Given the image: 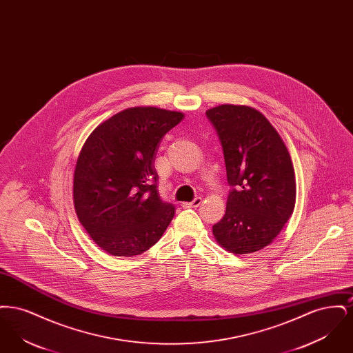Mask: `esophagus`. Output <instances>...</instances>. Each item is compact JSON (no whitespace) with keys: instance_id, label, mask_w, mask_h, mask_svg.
<instances>
[{"instance_id":"1","label":"esophagus","mask_w":353,"mask_h":353,"mask_svg":"<svg viewBox=\"0 0 353 353\" xmlns=\"http://www.w3.org/2000/svg\"><path fill=\"white\" fill-rule=\"evenodd\" d=\"M201 197H197V199H194L192 202H184L183 206H184V208H199V206L201 205Z\"/></svg>"}]
</instances>
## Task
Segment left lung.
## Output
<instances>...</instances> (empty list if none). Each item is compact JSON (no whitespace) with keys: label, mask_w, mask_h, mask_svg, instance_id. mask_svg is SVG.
<instances>
[{"label":"left lung","mask_w":353,"mask_h":353,"mask_svg":"<svg viewBox=\"0 0 353 353\" xmlns=\"http://www.w3.org/2000/svg\"><path fill=\"white\" fill-rule=\"evenodd\" d=\"M206 117L219 134L232 186L213 234L228 252H258L281 233L295 208L290 153L269 120L249 105L221 104Z\"/></svg>","instance_id":"left-lung-1"}]
</instances>
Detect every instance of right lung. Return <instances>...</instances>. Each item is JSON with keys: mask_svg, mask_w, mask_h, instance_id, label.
Segmentation results:
<instances>
[{"mask_svg": "<svg viewBox=\"0 0 353 353\" xmlns=\"http://www.w3.org/2000/svg\"><path fill=\"white\" fill-rule=\"evenodd\" d=\"M183 119L177 111L132 107L87 137L74 172V206L110 255L143 254L167 230L176 209L159 196L154 159L164 134Z\"/></svg>", "mask_w": 353, "mask_h": 353, "instance_id": "obj_1", "label": "right lung"}]
</instances>
